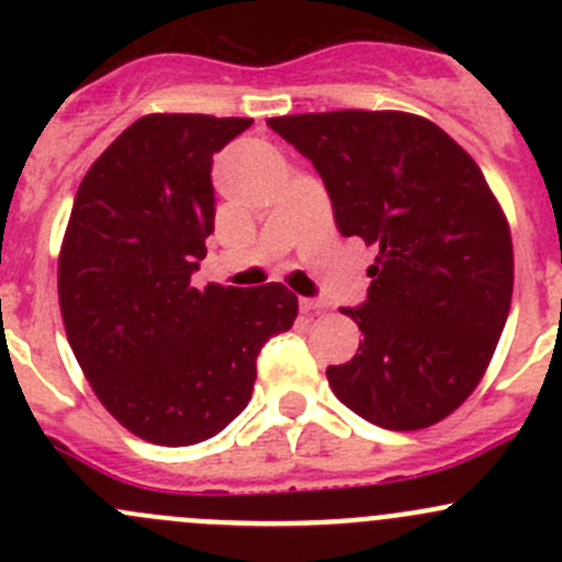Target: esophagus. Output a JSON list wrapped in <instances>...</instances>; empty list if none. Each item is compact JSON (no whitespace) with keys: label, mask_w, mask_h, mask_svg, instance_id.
<instances>
[{"label":"esophagus","mask_w":562,"mask_h":562,"mask_svg":"<svg viewBox=\"0 0 562 562\" xmlns=\"http://www.w3.org/2000/svg\"><path fill=\"white\" fill-rule=\"evenodd\" d=\"M299 307H302V313H321V310H326V302H321V299H299Z\"/></svg>","instance_id":"1"}]
</instances>
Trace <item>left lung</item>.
Returning <instances> with one entry per match:
<instances>
[{
  "instance_id": "1",
  "label": "left lung",
  "mask_w": 562,
  "mask_h": 562,
  "mask_svg": "<svg viewBox=\"0 0 562 562\" xmlns=\"http://www.w3.org/2000/svg\"><path fill=\"white\" fill-rule=\"evenodd\" d=\"M310 157L342 236L378 247L367 302L342 310L364 339L328 367L337 400L396 432L432 427L484 378L514 293L512 228L473 157L405 111L269 119Z\"/></svg>"
}]
</instances>
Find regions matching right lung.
I'll use <instances>...</instances> for the list:
<instances>
[{"instance_id":"1","label":"right lung","mask_w":562,"mask_h":562,"mask_svg":"<svg viewBox=\"0 0 562 562\" xmlns=\"http://www.w3.org/2000/svg\"><path fill=\"white\" fill-rule=\"evenodd\" d=\"M252 119L149 113L92 162L59 249L67 342L103 407L140 440L192 446L247 407L255 359L288 331L282 282L195 288L214 231L212 155Z\"/></svg>"}]
</instances>
